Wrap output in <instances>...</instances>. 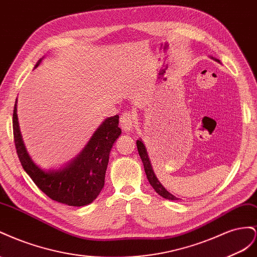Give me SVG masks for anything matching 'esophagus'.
<instances>
[{
	"instance_id": "34e87169",
	"label": "esophagus",
	"mask_w": 257,
	"mask_h": 257,
	"mask_svg": "<svg viewBox=\"0 0 257 257\" xmlns=\"http://www.w3.org/2000/svg\"><path fill=\"white\" fill-rule=\"evenodd\" d=\"M119 124L123 131H130L135 128L136 120L134 114L130 112H124L119 118Z\"/></svg>"
}]
</instances>
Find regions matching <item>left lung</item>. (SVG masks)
<instances>
[{
    "label": "left lung",
    "instance_id": "left-lung-1",
    "mask_svg": "<svg viewBox=\"0 0 257 257\" xmlns=\"http://www.w3.org/2000/svg\"><path fill=\"white\" fill-rule=\"evenodd\" d=\"M216 61L219 62V60H217V59H216ZM137 148H138L139 155H140V157L142 159V163H143V166H144V170H145V173H146V178H148L150 184L153 186V188L155 189V192L157 194H159L161 197L166 198V199L178 200L179 198H177V197L173 196L172 194H170L169 192H168V190L163 185L160 184V182L156 178L155 173H154V171H153L151 161H150L148 153H146V150H145V146H144L143 142L140 141V140H138L137 141Z\"/></svg>",
    "mask_w": 257,
    "mask_h": 257
}]
</instances>
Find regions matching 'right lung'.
Wrapping results in <instances>:
<instances>
[{"label": "right lung", "mask_w": 257, "mask_h": 257, "mask_svg": "<svg viewBox=\"0 0 257 257\" xmlns=\"http://www.w3.org/2000/svg\"><path fill=\"white\" fill-rule=\"evenodd\" d=\"M41 61V60H40ZM39 63L36 64L38 67ZM118 115L105 119L93 134L86 148L62 170L46 172L36 166L29 156L21 139L16 104L13 113L15 148L25 171L30 175L44 194L50 199L72 207L91 203L104 186L108 155L116 139L121 134Z\"/></svg>", "instance_id": "right-lung-1"}]
</instances>
